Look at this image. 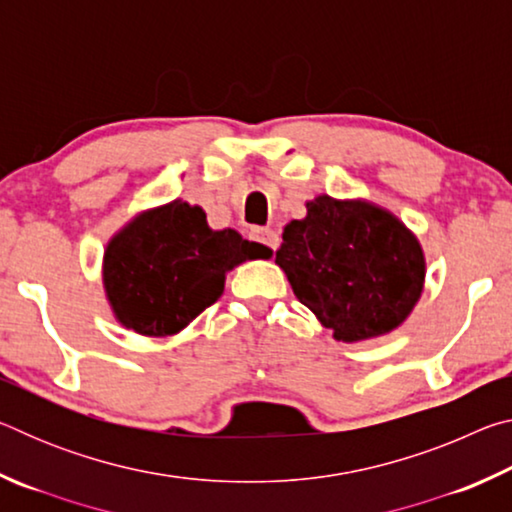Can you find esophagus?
Wrapping results in <instances>:
<instances>
[{
  "label": "esophagus",
  "mask_w": 512,
  "mask_h": 512,
  "mask_svg": "<svg viewBox=\"0 0 512 512\" xmlns=\"http://www.w3.org/2000/svg\"><path fill=\"white\" fill-rule=\"evenodd\" d=\"M253 239L257 241V244L266 246L268 250H277V246H280V237H277V232L271 230V228H253Z\"/></svg>",
  "instance_id": "obj_1"
}]
</instances>
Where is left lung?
Returning a JSON list of instances; mask_svg holds the SVG:
<instances>
[{
  "instance_id": "obj_1",
  "label": "left lung",
  "mask_w": 512,
  "mask_h": 512,
  "mask_svg": "<svg viewBox=\"0 0 512 512\" xmlns=\"http://www.w3.org/2000/svg\"><path fill=\"white\" fill-rule=\"evenodd\" d=\"M275 264L334 339L357 343L393 332L420 300L427 262L413 232L368 201L316 196L282 232Z\"/></svg>"
}]
</instances>
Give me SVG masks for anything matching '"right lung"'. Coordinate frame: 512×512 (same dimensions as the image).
I'll list each match as a JSON object with an SVG mask.
<instances>
[{"label":"right lung","mask_w":512,"mask_h":512,"mask_svg":"<svg viewBox=\"0 0 512 512\" xmlns=\"http://www.w3.org/2000/svg\"><path fill=\"white\" fill-rule=\"evenodd\" d=\"M271 255L237 230H212L203 207L178 198L137 214L108 241L103 289L126 329L171 336L221 298L225 273Z\"/></svg>","instance_id":"add662e5"}]
</instances>
